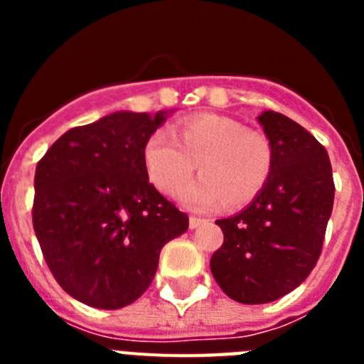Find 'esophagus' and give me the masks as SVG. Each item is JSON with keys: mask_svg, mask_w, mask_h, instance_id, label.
Returning <instances> with one entry per match:
<instances>
[{"mask_svg": "<svg viewBox=\"0 0 364 364\" xmlns=\"http://www.w3.org/2000/svg\"><path fill=\"white\" fill-rule=\"evenodd\" d=\"M200 224H202L200 218H197V217H189V228H191V230H197V228L200 226Z\"/></svg>", "mask_w": 364, "mask_h": 364, "instance_id": "esophagus-1", "label": "esophagus"}]
</instances>
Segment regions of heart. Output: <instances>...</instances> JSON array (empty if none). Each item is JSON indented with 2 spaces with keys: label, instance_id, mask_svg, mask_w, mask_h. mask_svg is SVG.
Here are the masks:
<instances>
[{
  "label": "heart",
  "instance_id": "heart-1",
  "mask_svg": "<svg viewBox=\"0 0 364 364\" xmlns=\"http://www.w3.org/2000/svg\"><path fill=\"white\" fill-rule=\"evenodd\" d=\"M171 134L154 131L144 144L146 171L164 195L175 197L195 171L200 178L186 188L189 210L208 211L222 202L239 210L259 197L273 171V147L264 133L244 129L233 118L197 114L178 122Z\"/></svg>",
  "mask_w": 364,
  "mask_h": 364
}]
</instances>
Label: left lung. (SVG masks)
I'll return each instance as SVG.
<instances>
[{
  "instance_id": "left-lung-1",
  "label": "left lung",
  "mask_w": 364,
  "mask_h": 364,
  "mask_svg": "<svg viewBox=\"0 0 364 364\" xmlns=\"http://www.w3.org/2000/svg\"><path fill=\"white\" fill-rule=\"evenodd\" d=\"M259 124L273 147L272 176L246 210L217 220L224 242L210 262L222 291L242 304L277 301L310 275L336 193L332 164L314 134L275 111Z\"/></svg>"
}]
</instances>
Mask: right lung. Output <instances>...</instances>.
Here are the masks:
<instances>
[{
	"label": "right lung",
	"instance_id": "add662e5",
	"mask_svg": "<svg viewBox=\"0 0 364 364\" xmlns=\"http://www.w3.org/2000/svg\"><path fill=\"white\" fill-rule=\"evenodd\" d=\"M166 112H112L67 131L34 175L32 226L43 259L70 297L118 310L149 288L164 244L188 215L149 182L144 144Z\"/></svg>",
	"mask_w": 364,
	"mask_h": 364
}]
</instances>
